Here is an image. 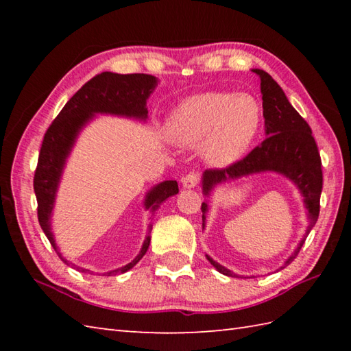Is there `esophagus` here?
I'll return each mask as SVG.
<instances>
[{"label": "esophagus", "mask_w": 351, "mask_h": 351, "mask_svg": "<svg viewBox=\"0 0 351 351\" xmlns=\"http://www.w3.org/2000/svg\"><path fill=\"white\" fill-rule=\"evenodd\" d=\"M199 181H200L199 173H195V171H193V173L185 175L182 178V185H184L185 189H195L196 185L199 184Z\"/></svg>", "instance_id": "34e87169"}]
</instances>
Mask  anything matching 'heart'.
<instances>
[{"instance_id": "b5f03b06", "label": "heart", "mask_w": 351, "mask_h": 351, "mask_svg": "<svg viewBox=\"0 0 351 351\" xmlns=\"http://www.w3.org/2000/svg\"><path fill=\"white\" fill-rule=\"evenodd\" d=\"M263 110L253 95L206 92L185 99L167 121L169 137L178 145L197 146L214 167L240 160L256 138Z\"/></svg>"}]
</instances>
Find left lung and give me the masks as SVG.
Here are the masks:
<instances>
[{
	"mask_svg": "<svg viewBox=\"0 0 351 351\" xmlns=\"http://www.w3.org/2000/svg\"><path fill=\"white\" fill-rule=\"evenodd\" d=\"M261 78V93H263V108H264V123L267 138L258 145L252 152L225 169H210L204 171L202 189L204 195L210 196L217 184L238 180L241 176L261 171H276L288 180L293 181L303 196L304 206L308 210L309 226L306 234L303 235L299 245L291 253L280 268H285L293 263L299 255L302 245L309 235L311 229L315 226L319 214V196L323 190V170L322 158L312 136L308 122L297 113V110L291 106L288 98L283 93L280 86L263 69H252ZM202 226L205 228V214L208 211V204H202ZM211 265L217 271L225 276L235 278L226 267L215 263L213 258L206 255Z\"/></svg>",
	"mask_w": 351,
	"mask_h": 351,
	"instance_id": "obj_1",
	"label": "left lung"
}]
</instances>
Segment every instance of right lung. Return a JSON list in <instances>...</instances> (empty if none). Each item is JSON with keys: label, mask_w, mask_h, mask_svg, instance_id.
Wrapping results in <instances>:
<instances>
[{"label": "right lung", "mask_w": 351, "mask_h": 351, "mask_svg": "<svg viewBox=\"0 0 351 351\" xmlns=\"http://www.w3.org/2000/svg\"><path fill=\"white\" fill-rule=\"evenodd\" d=\"M156 84H158V80L152 75H146V73H126V75H121V73L102 72L99 75L93 77L90 81H87L66 102V106L54 119V122L49 125L47 132H45L33 181L37 199V219H39L40 228L45 235H47L51 245L64 264L75 268V265L66 261L57 249L54 235L51 232V214L52 210H54L56 193L63 173V167L80 131L98 113L146 121V101L154 92ZM178 191H180V189H178L176 181H164L155 185L152 190L147 191L145 197L146 210H151L152 213L158 210V206L164 200L170 196H175ZM151 229L152 226H149V232H151ZM149 244H151V235L147 234L140 253L130 264L104 274L113 276L131 270L145 256ZM77 270L84 271V268L77 267Z\"/></svg>", "instance_id": "1"}]
</instances>
